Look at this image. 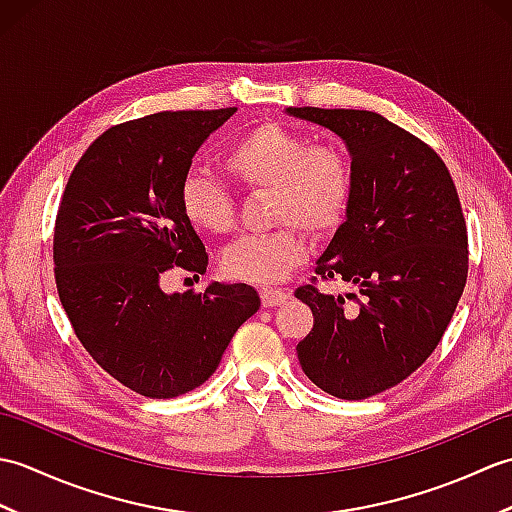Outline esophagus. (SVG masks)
Masks as SVG:
<instances>
[{
  "label": "esophagus",
  "instance_id": "1",
  "mask_svg": "<svg viewBox=\"0 0 512 512\" xmlns=\"http://www.w3.org/2000/svg\"><path fill=\"white\" fill-rule=\"evenodd\" d=\"M259 295H262V303L266 308L270 306H279L288 299V292L284 288H275V286H262L259 288Z\"/></svg>",
  "mask_w": 512,
  "mask_h": 512
}]
</instances>
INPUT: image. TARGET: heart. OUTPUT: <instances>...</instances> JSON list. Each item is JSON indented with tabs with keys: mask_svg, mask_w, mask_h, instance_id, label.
Returning <instances> with one entry per match:
<instances>
[{
	"mask_svg": "<svg viewBox=\"0 0 512 512\" xmlns=\"http://www.w3.org/2000/svg\"><path fill=\"white\" fill-rule=\"evenodd\" d=\"M222 165L244 189L268 191L264 233L239 237L224 250L222 270L231 279L275 281L308 255V235L341 224L354 173L345 147L334 140L310 143L306 134L279 123L250 127L224 151ZM180 209L193 228L226 235L235 209L228 191L206 173H189L180 187Z\"/></svg>",
	"mask_w": 512,
	"mask_h": 512,
	"instance_id": "b5f03b06",
	"label": "heart"
}]
</instances>
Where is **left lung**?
Returning a JSON list of instances; mask_svg holds the SVG:
<instances>
[{"label":"left lung","mask_w":512,"mask_h":512,"mask_svg":"<svg viewBox=\"0 0 512 512\" xmlns=\"http://www.w3.org/2000/svg\"><path fill=\"white\" fill-rule=\"evenodd\" d=\"M286 112L341 136L354 173L345 222L314 273L356 292L328 295L314 286L317 277L295 290L314 317L297 356L314 385L363 400L416 372L458 308L469 273L460 198L436 151L385 116L321 107Z\"/></svg>","instance_id":"8db88e82"}]
</instances>
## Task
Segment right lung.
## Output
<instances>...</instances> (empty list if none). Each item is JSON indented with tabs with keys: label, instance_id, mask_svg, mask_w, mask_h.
I'll list each match as a JSON object with an SVG mask.
<instances>
[{
	"label": "right lung",
	"instance_id": "right-lung-1",
	"mask_svg": "<svg viewBox=\"0 0 512 512\" xmlns=\"http://www.w3.org/2000/svg\"><path fill=\"white\" fill-rule=\"evenodd\" d=\"M235 112H158L110 127L65 184L52 246L61 306L94 361L140 396L200 387L262 303L246 284L160 288L171 268L200 277L209 266L180 187L195 151Z\"/></svg>",
	"mask_w": 512,
	"mask_h": 512
}]
</instances>
